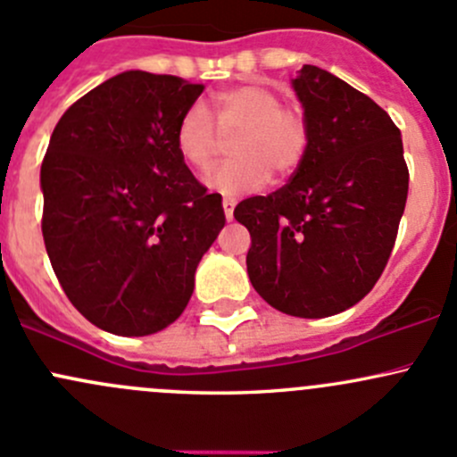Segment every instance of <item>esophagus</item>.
<instances>
[{"label":"esophagus","instance_id":"esophagus-1","mask_svg":"<svg viewBox=\"0 0 457 457\" xmlns=\"http://www.w3.org/2000/svg\"><path fill=\"white\" fill-rule=\"evenodd\" d=\"M235 204H237V200H235V197H224V200H222L224 215H227L228 222H230V220H233V209H235Z\"/></svg>","mask_w":457,"mask_h":457}]
</instances>
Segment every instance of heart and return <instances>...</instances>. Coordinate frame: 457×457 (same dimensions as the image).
<instances>
[{"label":"heart","instance_id":"b5f03b06","mask_svg":"<svg viewBox=\"0 0 457 457\" xmlns=\"http://www.w3.org/2000/svg\"><path fill=\"white\" fill-rule=\"evenodd\" d=\"M220 134L230 140L233 160L218 164L204 176L209 189L224 195L251 194L277 176H290L310 149V120L299 107L284 105L279 94L263 86H239L220 92L211 101ZM176 147L194 169H206L220 147V136L204 105L195 103L176 127Z\"/></svg>","mask_w":457,"mask_h":457}]
</instances>
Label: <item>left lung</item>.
I'll return each mask as SVG.
<instances>
[{"instance_id": "left-lung-1", "label": "left lung", "mask_w": 457, "mask_h": 457, "mask_svg": "<svg viewBox=\"0 0 457 457\" xmlns=\"http://www.w3.org/2000/svg\"><path fill=\"white\" fill-rule=\"evenodd\" d=\"M293 87L310 120L308 156L288 185L246 197L248 277L279 312L321 319L359 303L392 255L409 171L401 129L363 92L317 65Z\"/></svg>"}]
</instances>
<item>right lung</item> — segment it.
<instances>
[{
    "label": "right lung",
    "instance_id": "right-lung-1",
    "mask_svg": "<svg viewBox=\"0 0 457 457\" xmlns=\"http://www.w3.org/2000/svg\"><path fill=\"white\" fill-rule=\"evenodd\" d=\"M204 86L143 70L116 74L68 107L41 164L46 251L74 308L120 337L185 312L195 268L222 230L176 147Z\"/></svg>",
    "mask_w": 457,
    "mask_h": 457
}]
</instances>
